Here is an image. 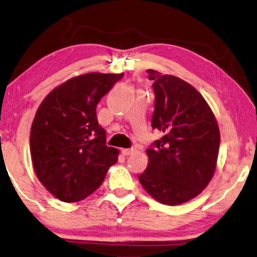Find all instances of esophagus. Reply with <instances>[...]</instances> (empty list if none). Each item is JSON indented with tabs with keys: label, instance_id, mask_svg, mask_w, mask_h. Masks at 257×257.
<instances>
[{
	"label": "esophagus",
	"instance_id": "1",
	"mask_svg": "<svg viewBox=\"0 0 257 257\" xmlns=\"http://www.w3.org/2000/svg\"><path fill=\"white\" fill-rule=\"evenodd\" d=\"M121 154H123L124 156H130V155L134 154V149H121Z\"/></svg>",
	"mask_w": 257,
	"mask_h": 257
}]
</instances>
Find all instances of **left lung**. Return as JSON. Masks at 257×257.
Returning a JSON list of instances; mask_svg holds the SVG:
<instances>
[{
    "label": "left lung",
    "mask_w": 257,
    "mask_h": 257,
    "mask_svg": "<svg viewBox=\"0 0 257 257\" xmlns=\"http://www.w3.org/2000/svg\"><path fill=\"white\" fill-rule=\"evenodd\" d=\"M147 73L156 96L151 126L163 137L147 149L149 163L139 181L159 203L180 205L198 196L215 173L220 128L192 85L154 69Z\"/></svg>",
    "instance_id": "left-lung-1"
}]
</instances>
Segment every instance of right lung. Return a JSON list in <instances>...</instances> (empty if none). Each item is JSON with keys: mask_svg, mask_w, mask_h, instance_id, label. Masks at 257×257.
I'll return each instance as SVG.
<instances>
[{"mask_svg": "<svg viewBox=\"0 0 257 257\" xmlns=\"http://www.w3.org/2000/svg\"><path fill=\"white\" fill-rule=\"evenodd\" d=\"M121 74L89 73L53 89L34 117L31 155L37 179L65 203L85 199L98 189L118 150L106 146L95 109Z\"/></svg>", "mask_w": 257, "mask_h": 257, "instance_id": "right-lung-1", "label": "right lung"}]
</instances>
